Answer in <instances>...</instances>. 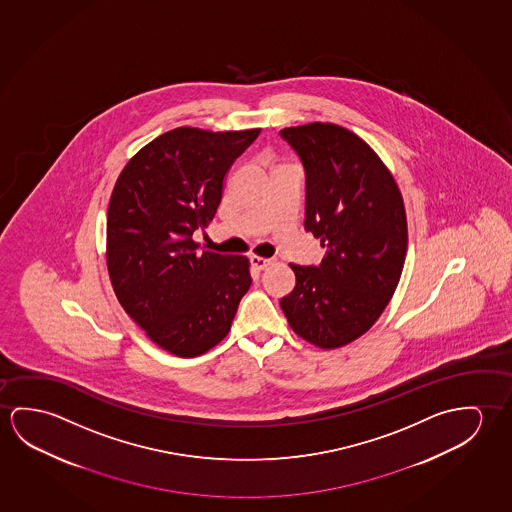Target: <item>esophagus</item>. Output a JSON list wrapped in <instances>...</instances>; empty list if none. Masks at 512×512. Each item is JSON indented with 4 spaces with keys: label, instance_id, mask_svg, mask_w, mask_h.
I'll return each mask as SVG.
<instances>
[{
    "label": "esophagus",
    "instance_id": "obj_1",
    "mask_svg": "<svg viewBox=\"0 0 512 512\" xmlns=\"http://www.w3.org/2000/svg\"><path fill=\"white\" fill-rule=\"evenodd\" d=\"M272 263V260H267V258H261V256H251V265L256 268V270H265Z\"/></svg>",
    "mask_w": 512,
    "mask_h": 512
}]
</instances>
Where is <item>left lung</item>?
<instances>
[{
  "label": "left lung",
  "mask_w": 512,
  "mask_h": 512,
  "mask_svg": "<svg viewBox=\"0 0 512 512\" xmlns=\"http://www.w3.org/2000/svg\"><path fill=\"white\" fill-rule=\"evenodd\" d=\"M306 171L304 228L320 238L318 267L293 265L281 299L293 333L338 349L372 327L397 290L407 252L404 199L374 149L333 122L284 128Z\"/></svg>",
  "instance_id": "obj_1"
}]
</instances>
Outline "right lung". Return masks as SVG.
<instances>
[{
    "label": "right lung",
    "instance_id": "right-lung-1",
    "mask_svg": "<svg viewBox=\"0 0 512 512\" xmlns=\"http://www.w3.org/2000/svg\"><path fill=\"white\" fill-rule=\"evenodd\" d=\"M176 128L142 147L115 181L106 265L124 311L158 347L195 357L228 336L252 279L245 256L199 252L236 158L260 135Z\"/></svg>",
    "mask_w": 512,
    "mask_h": 512
}]
</instances>
